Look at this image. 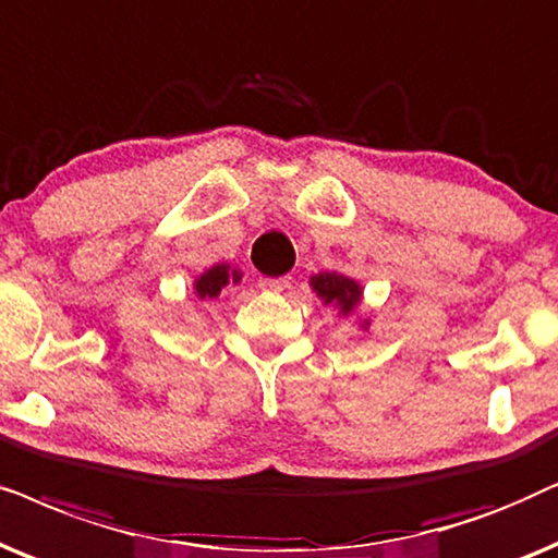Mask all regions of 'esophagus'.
Masks as SVG:
<instances>
[{"instance_id":"obj_1","label":"esophagus","mask_w":558,"mask_h":558,"mask_svg":"<svg viewBox=\"0 0 558 558\" xmlns=\"http://www.w3.org/2000/svg\"><path fill=\"white\" fill-rule=\"evenodd\" d=\"M291 283H293L291 275H280V278H267L265 288H270L272 293H283L286 288H291Z\"/></svg>"}]
</instances>
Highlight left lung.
Wrapping results in <instances>:
<instances>
[{
	"label": "left lung",
	"instance_id": "left-lung-1",
	"mask_svg": "<svg viewBox=\"0 0 558 558\" xmlns=\"http://www.w3.org/2000/svg\"><path fill=\"white\" fill-rule=\"evenodd\" d=\"M311 291L316 293V299L322 301V306H329L337 311L341 318H356V326L362 331L369 329L373 318L362 316V299H365V288L356 283L354 278L341 272H318L308 278Z\"/></svg>",
	"mask_w": 558,
	"mask_h": 558
}]
</instances>
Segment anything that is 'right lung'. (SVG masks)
Wrapping results in <instances>:
<instances>
[{
	"label": "right lung",
	"mask_w": 558,
	"mask_h": 558,
	"mask_svg": "<svg viewBox=\"0 0 558 558\" xmlns=\"http://www.w3.org/2000/svg\"><path fill=\"white\" fill-rule=\"evenodd\" d=\"M242 270L232 263H217L211 267H206L204 272H198L193 278V295L198 301L206 299H219L221 291L229 286H240L242 283Z\"/></svg>",
	"instance_id": "1"
}]
</instances>
